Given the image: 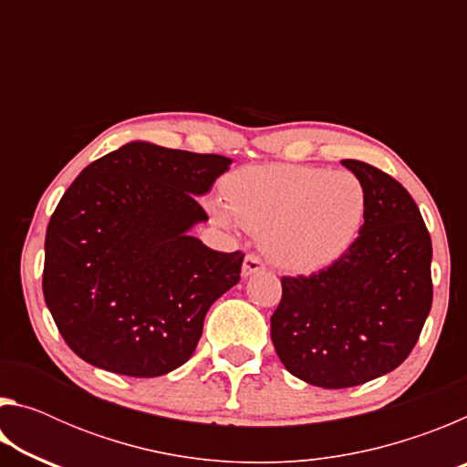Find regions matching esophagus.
<instances>
[{
    "label": "esophagus",
    "instance_id": "esophagus-1",
    "mask_svg": "<svg viewBox=\"0 0 467 467\" xmlns=\"http://www.w3.org/2000/svg\"><path fill=\"white\" fill-rule=\"evenodd\" d=\"M264 270H265V264L262 262V257L255 255V253H249V255L244 257V262H243V275H244V278H247V275H251V274H259Z\"/></svg>",
    "mask_w": 467,
    "mask_h": 467
}]
</instances>
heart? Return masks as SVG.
I'll list each match as a JSON object with an SVG mask.
<instances>
[{
  "label": "heart",
  "mask_w": 467,
  "mask_h": 467,
  "mask_svg": "<svg viewBox=\"0 0 467 467\" xmlns=\"http://www.w3.org/2000/svg\"><path fill=\"white\" fill-rule=\"evenodd\" d=\"M224 207L251 233L275 264L290 270H319L344 255L365 220V187L352 172L317 167L264 164L233 172L223 187Z\"/></svg>",
  "instance_id": "obj_1"
}]
</instances>
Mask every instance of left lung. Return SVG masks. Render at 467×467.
Instances as JSON below:
<instances>
[{
  "label": "left lung",
  "instance_id": "left-lung-1",
  "mask_svg": "<svg viewBox=\"0 0 467 467\" xmlns=\"http://www.w3.org/2000/svg\"><path fill=\"white\" fill-rule=\"evenodd\" d=\"M365 187V224L344 255L311 275H282L272 342L303 381L344 389L398 368L432 305L431 234L404 185L342 161Z\"/></svg>",
  "mask_w": 467,
  "mask_h": 467
}]
</instances>
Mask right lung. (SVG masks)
<instances>
[{
    "mask_svg": "<svg viewBox=\"0 0 467 467\" xmlns=\"http://www.w3.org/2000/svg\"><path fill=\"white\" fill-rule=\"evenodd\" d=\"M233 158L131 141L88 164L47 226L43 295L90 365L161 377L192 358L205 313L241 280L244 253L189 236Z\"/></svg>",
    "mask_w": 467,
    "mask_h": 467,
    "instance_id": "add662e5",
    "label": "right lung"
}]
</instances>
